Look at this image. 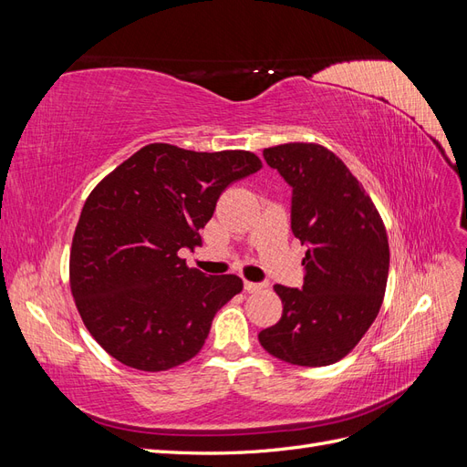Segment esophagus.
Here are the masks:
<instances>
[{
  "label": "esophagus",
  "instance_id": "34e87169",
  "mask_svg": "<svg viewBox=\"0 0 467 467\" xmlns=\"http://www.w3.org/2000/svg\"><path fill=\"white\" fill-rule=\"evenodd\" d=\"M244 288H245V292H261L263 288H265V285H261V282H249V280H245L244 282Z\"/></svg>",
  "mask_w": 467,
  "mask_h": 467
}]
</instances>
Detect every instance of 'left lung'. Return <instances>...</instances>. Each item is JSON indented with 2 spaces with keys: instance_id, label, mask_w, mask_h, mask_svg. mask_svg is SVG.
Returning <instances> with one entry per match:
<instances>
[{
  "instance_id": "1",
  "label": "left lung",
  "mask_w": 467,
  "mask_h": 467,
  "mask_svg": "<svg viewBox=\"0 0 467 467\" xmlns=\"http://www.w3.org/2000/svg\"><path fill=\"white\" fill-rule=\"evenodd\" d=\"M265 161L292 187V234L307 245L304 286L276 285L282 317L259 333L261 347L296 366L347 357L384 302L389 245L372 199L333 151L282 144Z\"/></svg>"
}]
</instances>
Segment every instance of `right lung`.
Masks as SVG:
<instances>
[{"label":"right lung","instance_id":"1","mask_svg":"<svg viewBox=\"0 0 467 467\" xmlns=\"http://www.w3.org/2000/svg\"><path fill=\"white\" fill-rule=\"evenodd\" d=\"M261 167L251 151L150 144L93 189L74 234L69 286L112 358L161 372L202 348L212 319L244 282L189 268L179 251L201 245L220 194Z\"/></svg>","mask_w":467,"mask_h":467}]
</instances>
